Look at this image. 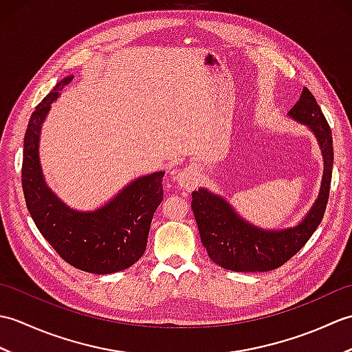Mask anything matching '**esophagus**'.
Wrapping results in <instances>:
<instances>
[{
  "mask_svg": "<svg viewBox=\"0 0 352 352\" xmlns=\"http://www.w3.org/2000/svg\"><path fill=\"white\" fill-rule=\"evenodd\" d=\"M177 182L182 189L190 192L195 189L198 184V172L195 170V168L186 166L177 174Z\"/></svg>",
  "mask_w": 352,
  "mask_h": 352,
  "instance_id": "esophagus-1",
  "label": "esophagus"
}]
</instances>
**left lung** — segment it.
Returning <instances> with one entry per match:
<instances>
[{
    "instance_id": "left-lung-1",
    "label": "left lung",
    "mask_w": 352,
    "mask_h": 352,
    "mask_svg": "<svg viewBox=\"0 0 352 352\" xmlns=\"http://www.w3.org/2000/svg\"><path fill=\"white\" fill-rule=\"evenodd\" d=\"M289 116L315 133L324 157V177L319 197L296 227L261 230L246 222L222 197L207 189L192 192L201 242L216 265L234 272H266L280 267L307 243L324 218L333 174V138L327 119L307 87L302 89Z\"/></svg>"
}]
</instances>
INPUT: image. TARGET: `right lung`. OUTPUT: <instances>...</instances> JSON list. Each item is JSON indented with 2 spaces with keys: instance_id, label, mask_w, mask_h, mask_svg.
<instances>
[{
  "instance_id": "obj_1",
  "label": "right lung",
  "mask_w": 352,
  "mask_h": 352,
  "mask_svg": "<svg viewBox=\"0 0 352 352\" xmlns=\"http://www.w3.org/2000/svg\"><path fill=\"white\" fill-rule=\"evenodd\" d=\"M72 78L58 81L30 118L24 138L22 190L37 230L66 263L91 274H113L144 256L154 212L163 199L164 172L136 178L95 212H77L57 198L43 180L39 136L51 102Z\"/></svg>"
}]
</instances>
